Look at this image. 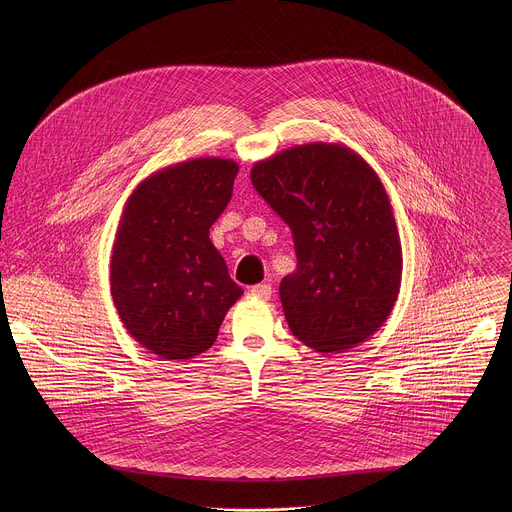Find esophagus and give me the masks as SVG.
Instances as JSON below:
<instances>
[{
	"label": "esophagus",
	"instance_id": "obj_1",
	"mask_svg": "<svg viewBox=\"0 0 512 512\" xmlns=\"http://www.w3.org/2000/svg\"><path fill=\"white\" fill-rule=\"evenodd\" d=\"M250 293L254 297H260V299H268L272 295V286L270 284H258V286H252Z\"/></svg>",
	"mask_w": 512,
	"mask_h": 512
}]
</instances>
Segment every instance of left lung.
<instances>
[{"label": "left lung", "mask_w": 512, "mask_h": 512, "mask_svg": "<svg viewBox=\"0 0 512 512\" xmlns=\"http://www.w3.org/2000/svg\"><path fill=\"white\" fill-rule=\"evenodd\" d=\"M252 185L292 228L295 272L280 284L293 335L317 353H345L388 319L402 282V246L376 171L343 144H303L256 161Z\"/></svg>", "instance_id": "1"}]
</instances>
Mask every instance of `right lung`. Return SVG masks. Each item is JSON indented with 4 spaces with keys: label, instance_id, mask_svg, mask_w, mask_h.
I'll use <instances>...</instances> for the list:
<instances>
[{
    "label": "right lung",
    "instance_id": "add662e5",
    "mask_svg": "<svg viewBox=\"0 0 512 512\" xmlns=\"http://www.w3.org/2000/svg\"><path fill=\"white\" fill-rule=\"evenodd\" d=\"M238 163L195 157L155 171L128 197L110 260V292L128 333L163 361L213 347L242 295L209 238Z\"/></svg>",
    "mask_w": 512,
    "mask_h": 512
}]
</instances>
